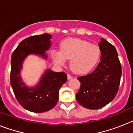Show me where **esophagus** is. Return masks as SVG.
<instances>
[{
  "mask_svg": "<svg viewBox=\"0 0 133 133\" xmlns=\"http://www.w3.org/2000/svg\"><path fill=\"white\" fill-rule=\"evenodd\" d=\"M67 78H68V79H71V78H72V76H71V75H69V74H68L67 75Z\"/></svg>",
  "mask_w": 133,
  "mask_h": 133,
  "instance_id": "esophagus-1",
  "label": "esophagus"
}]
</instances>
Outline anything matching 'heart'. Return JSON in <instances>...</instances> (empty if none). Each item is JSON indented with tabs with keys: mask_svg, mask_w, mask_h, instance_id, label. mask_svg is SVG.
I'll use <instances>...</instances> for the list:
<instances>
[{
	"mask_svg": "<svg viewBox=\"0 0 133 133\" xmlns=\"http://www.w3.org/2000/svg\"><path fill=\"white\" fill-rule=\"evenodd\" d=\"M99 46L80 38H69L60 46V51H52L56 63L63 65L66 60H70V68L76 74L88 72L98 63L101 56Z\"/></svg>",
	"mask_w": 133,
	"mask_h": 133,
	"instance_id": "b5f03b06",
	"label": "heart"
}]
</instances>
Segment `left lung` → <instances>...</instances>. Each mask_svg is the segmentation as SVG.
I'll return each instance as SVG.
<instances>
[{"mask_svg":"<svg viewBox=\"0 0 133 133\" xmlns=\"http://www.w3.org/2000/svg\"><path fill=\"white\" fill-rule=\"evenodd\" d=\"M101 62L92 72L77 78L81 83L76 94L78 103L89 109L103 107L116 97L122 75L117 50L104 38L99 43Z\"/></svg>","mask_w":133,"mask_h":133,"instance_id":"obj_1","label":"left lung"}]
</instances>
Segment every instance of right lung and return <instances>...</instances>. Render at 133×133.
Wrapping results in <instances>:
<instances>
[{
	"instance_id": "obj_1",
	"label": "right lung",
	"mask_w": 133,
	"mask_h": 133,
	"mask_svg": "<svg viewBox=\"0 0 133 133\" xmlns=\"http://www.w3.org/2000/svg\"><path fill=\"white\" fill-rule=\"evenodd\" d=\"M51 35H35L21 41L11 56L10 81L17 101L26 110L33 112H44L52 109L58 101V90L66 82L65 72L47 70L35 88L29 89L22 82L20 76L22 63L30 54L46 57L45 51L50 46Z\"/></svg>"
}]
</instances>
